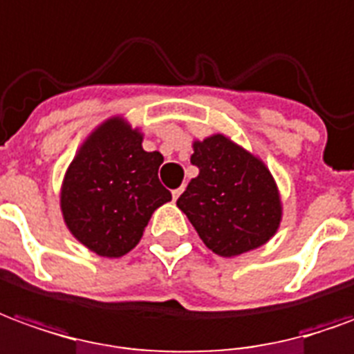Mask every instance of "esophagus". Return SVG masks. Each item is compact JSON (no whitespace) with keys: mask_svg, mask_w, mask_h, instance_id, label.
<instances>
[{"mask_svg":"<svg viewBox=\"0 0 354 354\" xmlns=\"http://www.w3.org/2000/svg\"><path fill=\"white\" fill-rule=\"evenodd\" d=\"M183 190H185V187H179V189H175V190H173V192H171L173 200H177V198L181 196V194H183Z\"/></svg>","mask_w":354,"mask_h":354,"instance_id":"1","label":"esophagus"}]
</instances>
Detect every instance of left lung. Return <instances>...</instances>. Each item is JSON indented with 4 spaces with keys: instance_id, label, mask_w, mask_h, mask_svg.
I'll return each mask as SVG.
<instances>
[{
    "instance_id": "left-lung-1",
    "label": "left lung",
    "mask_w": 354,
    "mask_h": 354,
    "mask_svg": "<svg viewBox=\"0 0 354 354\" xmlns=\"http://www.w3.org/2000/svg\"><path fill=\"white\" fill-rule=\"evenodd\" d=\"M200 173L177 200L213 253L236 257L267 244L282 221L278 185L261 158L223 133L192 141Z\"/></svg>"
}]
</instances>
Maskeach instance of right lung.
<instances>
[{"mask_svg": "<svg viewBox=\"0 0 354 354\" xmlns=\"http://www.w3.org/2000/svg\"><path fill=\"white\" fill-rule=\"evenodd\" d=\"M142 137L124 116L109 118L85 137L64 173V225L101 257L116 259L131 252L152 213L171 200L158 179L164 156L142 149Z\"/></svg>", "mask_w": 354, "mask_h": 354, "instance_id": "add662e5", "label": "right lung"}]
</instances>
